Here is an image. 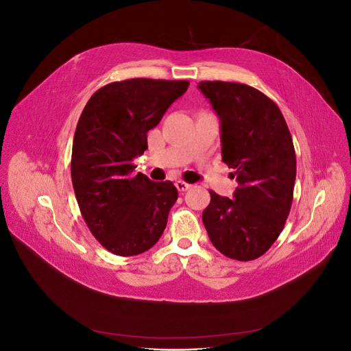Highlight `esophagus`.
<instances>
[{"label": "esophagus", "instance_id": "esophagus-1", "mask_svg": "<svg viewBox=\"0 0 351 351\" xmlns=\"http://www.w3.org/2000/svg\"><path fill=\"white\" fill-rule=\"evenodd\" d=\"M176 187H177L180 193H183V192H187V190L192 187V184H189L186 182H182V180H178V182H176Z\"/></svg>", "mask_w": 351, "mask_h": 351}]
</instances>
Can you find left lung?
<instances>
[{
	"label": "left lung",
	"instance_id": "obj_1",
	"mask_svg": "<svg viewBox=\"0 0 351 351\" xmlns=\"http://www.w3.org/2000/svg\"><path fill=\"white\" fill-rule=\"evenodd\" d=\"M221 121L222 161L236 176L234 197L210 190L202 221L212 244L230 259L253 261L267 252L290 214L295 152L278 105L244 83L200 82Z\"/></svg>",
	"mask_w": 351,
	"mask_h": 351
}]
</instances>
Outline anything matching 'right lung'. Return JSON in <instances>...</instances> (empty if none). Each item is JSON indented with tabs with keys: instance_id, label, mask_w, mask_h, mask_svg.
Returning <instances> with one entry per match:
<instances>
[{
	"instance_id": "right-lung-1",
	"label": "right lung",
	"mask_w": 351,
	"mask_h": 351,
	"mask_svg": "<svg viewBox=\"0 0 351 351\" xmlns=\"http://www.w3.org/2000/svg\"><path fill=\"white\" fill-rule=\"evenodd\" d=\"M187 80L129 79L95 92L73 139L71 182L93 237L119 256L149 250L162 236L178 197L171 182L133 174L147 149V132L161 121Z\"/></svg>"
}]
</instances>
